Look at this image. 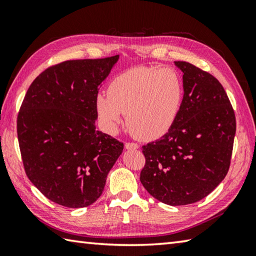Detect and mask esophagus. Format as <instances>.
<instances>
[{"mask_svg":"<svg viewBox=\"0 0 256 256\" xmlns=\"http://www.w3.org/2000/svg\"><path fill=\"white\" fill-rule=\"evenodd\" d=\"M125 148L128 150H136L138 149V144H133V142H126V144H125Z\"/></svg>","mask_w":256,"mask_h":256,"instance_id":"34e87169","label":"esophagus"}]
</instances>
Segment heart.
I'll return each instance as SVG.
<instances>
[{
	"mask_svg": "<svg viewBox=\"0 0 256 256\" xmlns=\"http://www.w3.org/2000/svg\"><path fill=\"white\" fill-rule=\"evenodd\" d=\"M107 92L98 94L94 100L104 125L115 131L126 114L134 136L154 140L174 124L183 99V84L172 68H136L116 76Z\"/></svg>",
	"mask_w": 256,
	"mask_h": 256,
	"instance_id": "b5f03b06",
	"label": "heart"
}]
</instances>
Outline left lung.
I'll use <instances>...</instances> for the list:
<instances>
[{"mask_svg":"<svg viewBox=\"0 0 256 256\" xmlns=\"http://www.w3.org/2000/svg\"><path fill=\"white\" fill-rule=\"evenodd\" d=\"M184 96L168 132L142 146L146 157L140 180L158 201L186 206L210 194L226 177L236 133L235 112L222 84L188 62Z\"/></svg>","mask_w":256,"mask_h":256,"instance_id":"obj_1","label":"left lung"}]
</instances>
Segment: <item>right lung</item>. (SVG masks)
<instances>
[{"mask_svg": "<svg viewBox=\"0 0 256 256\" xmlns=\"http://www.w3.org/2000/svg\"><path fill=\"white\" fill-rule=\"evenodd\" d=\"M118 55L66 60L42 72L20 107L16 131L30 182L66 208L92 204L124 144L96 130L94 100Z\"/></svg>", "mask_w": 256, "mask_h": 256, "instance_id": "add662e5", "label": "right lung"}]
</instances>
